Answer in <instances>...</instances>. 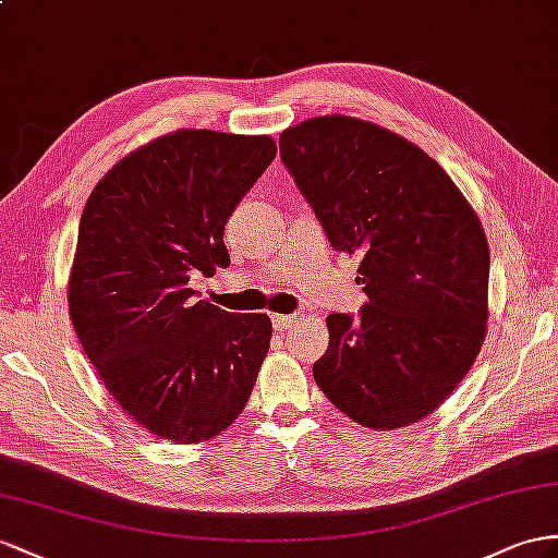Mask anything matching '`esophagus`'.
I'll return each mask as SVG.
<instances>
[{"label":"esophagus","instance_id":"obj_1","mask_svg":"<svg viewBox=\"0 0 558 558\" xmlns=\"http://www.w3.org/2000/svg\"><path fill=\"white\" fill-rule=\"evenodd\" d=\"M270 320H274V327L278 332H284L296 323V316H282V313H276V316H270Z\"/></svg>","mask_w":558,"mask_h":558}]
</instances>
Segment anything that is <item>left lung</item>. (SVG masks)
<instances>
[{"instance_id": "1", "label": "left lung", "mask_w": 558, "mask_h": 558, "mask_svg": "<svg viewBox=\"0 0 558 558\" xmlns=\"http://www.w3.org/2000/svg\"><path fill=\"white\" fill-rule=\"evenodd\" d=\"M280 157L335 252L359 254L367 302L330 313L313 365L323 393L369 428L417 422L476 361L490 252L442 167L373 122L330 116L280 134Z\"/></svg>"}]
</instances>
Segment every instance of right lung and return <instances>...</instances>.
I'll return each mask as SVG.
<instances>
[{
    "mask_svg": "<svg viewBox=\"0 0 558 558\" xmlns=\"http://www.w3.org/2000/svg\"><path fill=\"white\" fill-rule=\"evenodd\" d=\"M274 157L268 136L174 132L112 167L82 211L70 318L110 396L155 436L214 438L254 389L270 318L197 302L191 280L231 264L223 226Z\"/></svg>",
    "mask_w": 558,
    "mask_h": 558,
    "instance_id": "right-lung-1",
    "label": "right lung"
}]
</instances>
